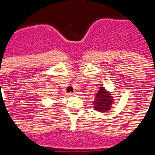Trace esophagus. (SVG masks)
<instances>
[{"label":"esophagus","mask_w":155,"mask_h":155,"mask_svg":"<svg viewBox=\"0 0 155 155\" xmlns=\"http://www.w3.org/2000/svg\"><path fill=\"white\" fill-rule=\"evenodd\" d=\"M75 94H76V93H75V92H74V93H71V94H70V95H75Z\"/></svg>","instance_id":"obj_1"}]
</instances>
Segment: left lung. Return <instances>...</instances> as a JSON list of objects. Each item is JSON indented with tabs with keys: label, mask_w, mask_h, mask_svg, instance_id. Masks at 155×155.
<instances>
[{
	"label": "left lung",
	"mask_w": 155,
	"mask_h": 155,
	"mask_svg": "<svg viewBox=\"0 0 155 155\" xmlns=\"http://www.w3.org/2000/svg\"><path fill=\"white\" fill-rule=\"evenodd\" d=\"M114 101V96L111 92L107 91L103 85H101L92 104L94 105V110L96 111L106 113L111 110Z\"/></svg>",
	"instance_id": "1"
}]
</instances>
